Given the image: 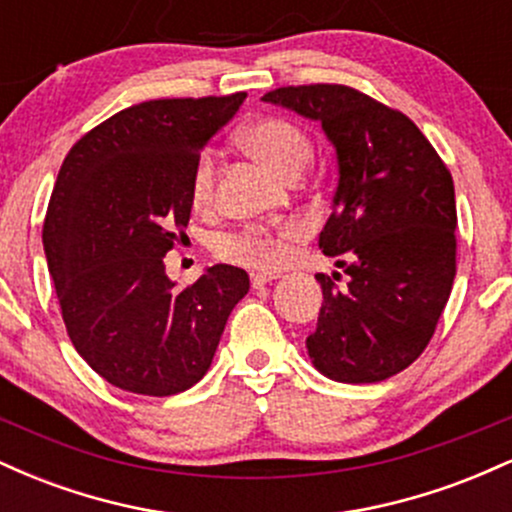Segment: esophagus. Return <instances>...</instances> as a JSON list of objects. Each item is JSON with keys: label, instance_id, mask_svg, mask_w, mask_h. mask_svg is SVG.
I'll use <instances>...</instances> for the list:
<instances>
[{"label": "esophagus", "instance_id": "34e87169", "mask_svg": "<svg viewBox=\"0 0 512 512\" xmlns=\"http://www.w3.org/2000/svg\"><path fill=\"white\" fill-rule=\"evenodd\" d=\"M276 274H269V272H252L250 274V281H252V289H260V286L269 284V281H274Z\"/></svg>", "mask_w": 512, "mask_h": 512}]
</instances>
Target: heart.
Segmentation results:
<instances>
[{
    "label": "heart",
    "mask_w": 512,
    "mask_h": 512,
    "mask_svg": "<svg viewBox=\"0 0 512 512\" xmlns=\"http://www.w3.org/2000/svg\"><path fill=\"white\" fill-rule=\"evenodd\" d=\"M240 139L250 154H255L286 178L303 173V168L313 158V142H310L308 134L296 122L279 115L252 120L240 132ZM216 170H219V161H216L214 151H199L190 170V195L197 207H207L214 199ZM301 236L303 226L298 221L281 223L276 228L248 226L216 240V252L226 260L243 262L255 269H276L289 260L291 243Z\"/></svg>",
    "instance_id": "1"
}]
</instances>
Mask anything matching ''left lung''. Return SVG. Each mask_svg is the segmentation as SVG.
I'll list each match as a JSON object with an SVG mask.
<instances>
[{
  "label": "left lung",
  "mask_w": 512,
  "mask_h": 512,
  "mask_svg": "<svg viewBox=\"0 0 512 512\" xmlns=\"http://www.w3.org/2000/svg\"><path fill=\"white\" fill-rule=\"evenodd\" d=\"M264 101L317 120L337 149L339 182L320 250L349 274H325L315 368L337 383H380L416 361L455 281V185L407 115L342 84L281 86ZM339 281V274L334 272Z\"/></svg>",
  "instance_id": "left-lung-1"
}]
</instances>
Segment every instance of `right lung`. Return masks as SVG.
Segmentation results:
<instances>
[{"instance_id":"add662e5","label":"right lung","mask_w":512,"mask_h":512,"mask_svg":"<svg viewBox=\"0 0 512 512\" xmlns=\"http://www.w3.org/2000/svg\"><path fill=\"white\" fill-rule=\"evenodd\" d=\"M245 96L132 105L64 158L43 226L45 257L74 349L120 390H190L250 289L245 269L231 264L175 289L163 264L190 221L192 163Z\"/></svg>"}]
</instances>
